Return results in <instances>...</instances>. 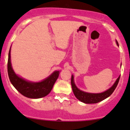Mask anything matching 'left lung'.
Returning <instances> with one entry per match:
<instances>
[{
	"mask_svg": "<svg viewBox=\"0 0 130 130\" xmlns=\"http://www.w3.org/2000/svg\"><path fill=\"white\" fill-rule=\"evenodd\" d=\"M116 44L118 46V43L116 41ZM120 76H119L118 78L115 82L113 86L111 87H110L109 89H107L106 91L103 92L101 93H97V94H94V93H89L86 92H84L82 90L78 89L77 87V86L75 84L74 80H73V76L72 75L71 78V85L72 87V90L75 96L77 98V99L80 101L81 102L86 104H95L98 103L99 102L102 101L104 99L108 98L109 96L112 94L114 90L116 88L118 84L119 80H120Z\"/></svg>",
	"mask_w": 130,
	"mask_h": 130,
	"instance_id": "left-lung-1",
	"label": "left lung"
}]
</instances>
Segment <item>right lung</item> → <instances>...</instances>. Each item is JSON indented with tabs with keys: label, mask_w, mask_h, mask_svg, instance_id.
<instances>
[{
	"label": "right lung",
	"mask_w": 130,
	"mask_h": 130,
	"mask_svg": "<svg viewBox=\"0 0 130 130\" xmlns=\"http://www.w3.org/2000/svg\"><path fill=\"white\" fill-rule=\"evenodd\" d=\"M7 72L10 82L22 95L31 99H38L48 95L52 90L53 85L59 76V71H55L52 74L41 82H32L19 77L13 70L10 62V48L9 50Z\"/></svg>",
	"instance_id": "1"
}]
</instances>
